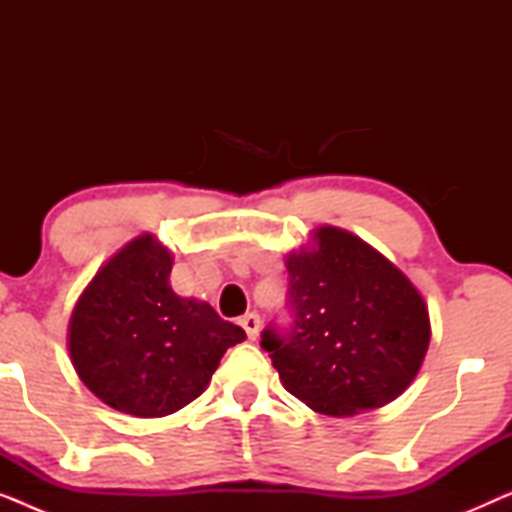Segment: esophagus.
<instances>
[{
	"instance_id": "34e87169",
	"label": "esophagus",
	"mask_w": 512,
	"mask_h": 512,
	"mask_svg": "<svg viewBox=\"0 0 512 512\" xmlns=\"http://www.w3.org/2000/svg\"><path fill=\"white\" fill-rule=\"evenodd\" d=\"M240 324H242L244 331H247L249 340H256L258 331H261V317H258L256 312H249V314H244V317L240 319Z\"/></svg>"
}]
</instances>
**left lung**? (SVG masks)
Listing matches in <instances>:
<instances>
[{
	"label": "left lung",
	"instance_id": "8db88e82",
	"mask_svg": "<svg viewBox=\"0 0 512 512\" xmlns=\"http://www.w3.org/2000/svg\"><path fill=\"white\" fill-rule=\"evenodd\" d=\"M286 270L289 324L261 333L284 389L333 417L401 396L431 340L429 312L410 279L340 228H319L314 247L293 251Z\"/></svg>",
	"mask_w": 512,
	"mask_h": 512
}]
</instances>
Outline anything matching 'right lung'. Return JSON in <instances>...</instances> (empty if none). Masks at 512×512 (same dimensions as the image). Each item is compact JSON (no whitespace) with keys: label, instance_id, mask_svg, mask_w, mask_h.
<instances>
[{"label":"right lung","instance_id":"obj_1","mask_svg":"<svg viewBox=\"0 0 512 512\" xmlns=\"http://www.w3.org/2000/svg\"><path fill=\"white\" fill-rule=\"evenodd\" d=\"M172 254L151 235L123 247L74 307L69 354L111 408L163 417L195 401L228 347L247 338L207 303L170 286Z\"/></svg>","mask_w":512,"mask_h":512}]
</instances>
